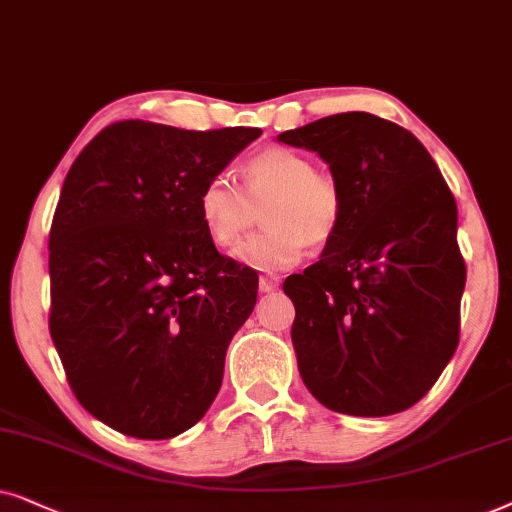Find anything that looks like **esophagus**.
I'll return each instance as SVG.
<instances>
[{"label": "esophagus", "instance_id": "obj_1", "mask_svg": "<svg viewBox=\"0 0 512 512\" xmlns=\"http://www.w3.org/2000/svg\"><path fill=\"white\" fill-rule=\"evenodd\" d=\"M278 288V278L262 276L260 278V292H274Z\"/></svg>", "mask_w": 512, "mask_h": 512}]
</instances>
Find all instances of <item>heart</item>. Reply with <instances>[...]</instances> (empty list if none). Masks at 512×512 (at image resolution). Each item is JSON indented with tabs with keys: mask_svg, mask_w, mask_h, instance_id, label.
I'll return each mask as SVG.
<instances>
[{
	"mask_svg": "<svg viewBox=\"0 0 512 512\" xmlns=\"http://www.w3.org/2000/svg\"><path fill=\"white\" fill-rule=\"evenodd\" d=\"M241 187L215 175L201 187L196 208L206 234L217 248L231 250L252 220V206H264L267 231L236 250V260L260 271H283L302 260L306 243L323 245L344 220L339 182L313 161L288 147H269L243 163Z\"/></svg>",
	"mask_w": 512,
	"mask_h": 512,
	"instance_id": "heart-1",
	"label": "heart"
}]
</instances>
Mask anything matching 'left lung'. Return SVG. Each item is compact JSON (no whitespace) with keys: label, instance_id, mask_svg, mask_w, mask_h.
Instances as JSON below:
<instances>
[{"label":"left lung","instance_id":"left-lung-1","mask_svg":"<svg viewBox=\"0 0 512 512\" xmlns=\"http://www.w3.org/2000/svg\"><path fill=\"white\" fill-rule=\"evenodd\" d=\"M278 140L316 152L344 194L320 260L283 283L299 374L332 412H403L459 344L466 262L454 194L426 147L374 114H332Z\"/></svg>","mask_w":512,"mask_h":512}]
</instances>
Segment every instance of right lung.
<instances>
[{
  "label": "right lung",
  "mask_w": 512,
  "mask_h": 512,
  "mask_svg": "<svg viewBox=\"0 0 512 512\" xmlns=\"http://www.w3.org/2000/svg\"><path fill=\"white\" fill-rule=\"evenodd\" d=\"M260 135L117 121L65 177L49 236V330L72 393L114 431L175 438L220 391L257 283L217 252L196 199Z\"/></svg>",
  "instance_id": "add662e5"
}]
</instances>
